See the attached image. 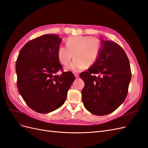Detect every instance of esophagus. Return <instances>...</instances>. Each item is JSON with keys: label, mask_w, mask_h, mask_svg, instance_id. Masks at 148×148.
Segmentation results:
<instances>
[{"label": "esophagus", "mask_w": 148, "mask_h": 148, "mask_svg": "<svg viewBox=\"0 0 148 148\" xmlns=\"http://www.w3.org/2000/svg\"><path fill=\"white\" fill-rule=\"evenodd\" d=\"M74 75H75V78H78L79 77V74L78 73H74Z\"/></svg>", "instance_id": "esophagus-1"}]
</instances>
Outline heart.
Listing matches in <instances>:
<instances>
[{
  "label": "heart",
  "instance_id": "b5f03b06",
  "mask_svg": "<svg viewBox=\"0 0 148 148\" xmlns=\"http://www.w3.org/2000/svg\"><path fill=\"white\" fill-rule=\"evenodd\" d=\"M66 46H60L57 49V57L63 65L66 66L73 57V61L67 69L78 71L92 65L97 60L101 52V42L96 38L84 36H73L67 38Z\"/></svg>",
  "mask_w": 148,
  "mask_h": 148
}]
</instances>
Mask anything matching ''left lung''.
Listing matches in <instances>:
<instances>
[{"instance_id":"left-lung-1","label":"left lung","mask_w":148,"mask_h":148,"mask_svg":"<svg viewBox=\"0 0 148 148\" xmlns=\"http://www.w3.org/2000/svg\"><path fill=\"white\" fill-rule=\"evenodd\" d=\"M101 42L97 60L79 75L84 82V106L96 115L110 114L122 104L132 78L128 58L122 47L113 41Z\"/></svg>"}]
</instances>
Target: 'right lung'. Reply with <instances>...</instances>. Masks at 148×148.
Returning <instances> with one entry per match:
<instances>
[{"label": "right lung", "mask_w": 148, "mask_h": 148, "mask_svg": "<svg viewBox=\"0 0 148 148\" xmlns=\"http://www.w3.org/2000/svg\"><path fill=\"white\" fill-rule=\"evenodd\" d=\"M62 39L44 34L31 40L21 48L16 62L17 88L26 104L35 112L46 114L64 104L75 80L70 71H62L57 57Z\"/></svg>", "instance_id": "obj_1"}]
</instances>
